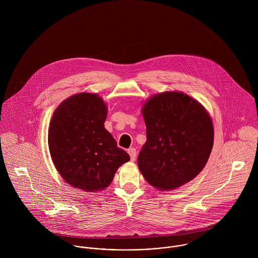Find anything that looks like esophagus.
Here are the masks:
<instances>
[{
	"label": "esophagus",
	"instance_id": "esophagus-1",
	"mask_svg": "<svg viewBox=\"0 0 258 258\" xmlns=\"http://www.w3.org/2000/svg\"><path fill=\"white\" fill-rule=\"evenodd\" d=\"M128 154L130 155V159H131V161H135L136 160V155H137V153H136V149L135 148H129L128 149Z\"/></svg>",
	"mask_w": 258,
	"mask_h": 258
}]
</instances>
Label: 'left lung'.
<instances>
[{
  "label": "left lung",
  "instance_id": "1",
  "mask_svg": "<svg viewBox=\"0 0 258 258\" xmlns=\"http://www.w3.org/2000/svg\"><path fill=\"white\" fill-rule=\"evenodd\" d=\"M147 141L138 167L149 184L167 190L197 177L214 144L211 117L195 99L182 92H164L144 105Z\"/></svg>",
  "mask_w": 258,
  "mask_h": 258
}]
</instances>
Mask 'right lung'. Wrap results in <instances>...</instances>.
<instances>
[{
	"mask_svg": "<svg viewBox=\"0 0 258 258\" xmlns=\"http://www.w3.org/2000/svg\"><path fill=\"white\" fill-rule=\"evenodd\" d=\"M107 108L101 97L79 93L54 111L48 129L51 159L66 182L86 191L110 184L117 169L130 160L104 128Z\"/></svg>",
	"mask_w": 258,
	"mask_h": 258,
	"instance_id": "add662e5",
	"label": "right lung"
}]
</instances>
